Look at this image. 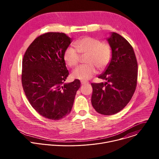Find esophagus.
I'll list each match as a JSON object with an SVG mask.
<instances>
[{
    "instance_id": "esophagus-1",
    "label": "esophagus",
    "mask_w": 159,
    "mask_h": 159,
    "mask_svg": "<svg viewBox=\"0 0 159 159\" xmlns=\"http://www.w3.org/2000/svg\"><path fill=\"white\" fill-rule=\"evenodd\" d=\"M80 82H81V84H82V85H85V84H88V82H87V81H84V80H82Z\"/></svg>"
}]
</instances>
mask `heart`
<instances>
[{
    "label": "heart",
    "instance_id": "heart-1",
    "mask_svg": "<svg viewBox=\"0 0 159 159\" xmlns=\"http://www.w3.org/2000/svg\"><path fill=\"white\" fill-rule=\"evenodd\" d=\"M75 48L69 47L63 54V58L68 66L74 67L81 60V56H85V61L74 70L71 76L74 79L87 80L96 73V67L103 70L109 64L112 58V48L106 42L90 36L81 38L74 43Z\"/></svg>",
    "mask_w": 159,
    "mask_h": 159
}]
</instances>
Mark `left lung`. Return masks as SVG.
<instances>
[{"label": "left lung", "instance_id": "obj_1", "mask_svg": "<svg viewBox=\"0 0 159 159\" xmlns=\"http://www.w3.org/2000/svg\"><path fill=\"white\" fill-rule=\"evenodd\" d=\"M107 40L112 48V58L98 77L106 82L91 84V102L100 114L112 115L121 111L131 100L137 84L138 63L133 47L125 38L111 33Z\"/></svg>", "mask_w": 159, "mask_h": 159}]
</instances>
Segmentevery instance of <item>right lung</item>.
I'll list each match as a JSON object with an SVG mask.
<instances>
[{"mask_svg":"<svg viewBox=\"0 0 159 159\" xmlns=\"http://www.w3.org/2000/svg\"><path fill=\"white\" fill-rule=\"evenodd\" d=\"M72 39L63 33L49 32L37 37L22 59V85L32 107L43 117L58 120L70 112L78 79L64 84L69 73L63 54Z\"/></svg>","mask_w":159,"mask_h":159,"instance_id":"right-lung-1","label":"right lung"}]
</instances>
